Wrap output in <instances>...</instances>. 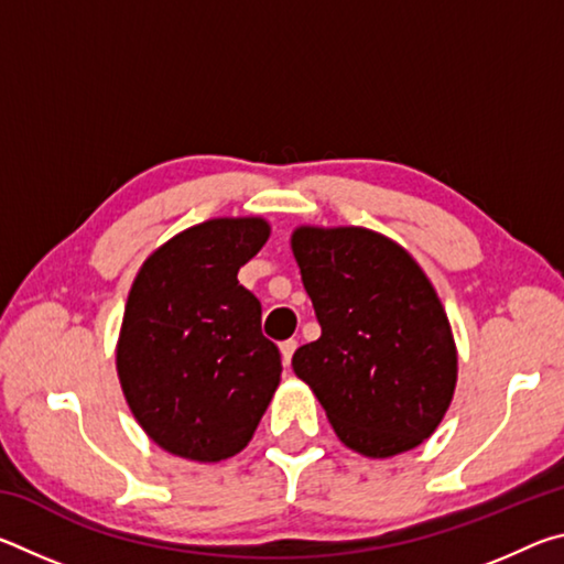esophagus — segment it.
Here are the masks:
<instances>
[{
	"label": "esophagus",
	"mask_w": 564,
	"mask_h": 564,
	"mask_svg": "<svg viewBox=\"0 0 564 564\" xmlns=\"http://www.w3.org/2000/svg\"><path fill=\"white\" fill-rule=\"evenodd\" d=\"M295 348H299V343H295L293 338L281 343V358H283V366H291V358H293Z\"/></svg>",
	"instance_id": "esophagus-1"
}]
</instances>
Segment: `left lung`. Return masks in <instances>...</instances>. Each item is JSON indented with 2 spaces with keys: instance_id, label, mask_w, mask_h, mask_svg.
Masks as SVG:
<instances>
[{
  "instance_id": "1",
  "label": "left lung",
  "mask_w": 564,
  "mask_h": 564,
  "mask_svg": "<svg viewBox=\"0 0 564 564\" xmlns=\"http://www.w3.org/2000/svg\"><path fill=\"white\" fill-rule=\"evenodd\" d=\"M321 338L291 366L350 451L393 457L435 433L457 383L451 321L403 246L360 226L291 236Z\"/></svg>"
}]
</instances>
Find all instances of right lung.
<instances>
[{
    "label": "right lung",
    "mask_w": 564,
    "mask_h": 564,
    "mask_svg": "<svg viewBox=\"0 0 564 564\" xmlns=\"http://www.w3.org/2000/svg\"><path fill=\"white\" fill-rule=\"evenodd\" d=\"M259 216L212 218L159 246L131 283L117 343L123 398L166 453H241L281 383V352L238 269L269 241Z\"/></svg>",
    "instance_id": "right-lung-1"
}]
</instances>
